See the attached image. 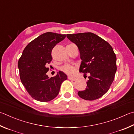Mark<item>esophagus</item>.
Wrapping results in <instances>:
<instances>
[{
	"instance_id": "34e87169",
	"label": "esophagus",
	"mask_w": 134,
	"mask_h": 134,
	"mask_svg": "<svg viewBox=\"0 0 134 134\" xmlns=\"http://www.w3.org/2000/svg\"><path fill=\"white\" fill-rule=\"evenodd\" d=\"M68 79L70 80H72V81H75V80H77V78H76V77H70V76L68 77Z\"/></svg>"
}]
</instances>
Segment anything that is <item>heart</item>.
<instances>
[{"mask_svg": "<svg viewBox=\"0 0 134 134\" xmlns=\"http://www.w3.org/2000/svg\"><path fill=\"white\" fill-rule=\"evenodd\" d=\"M61 70H62L63 72H64L65 73L69 75L74 74L75 72V71H76L75 67L70 64H66L64 65L63 67H62V68H61Z\"/></svg>", "mask_w": 134, "mask_h": 134, "instance_id": "b5f03b06", "label": "heart"}]
</instances>
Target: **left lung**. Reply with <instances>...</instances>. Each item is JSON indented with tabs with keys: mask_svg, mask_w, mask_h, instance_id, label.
<instances>
[{
	"mask_svg": "<svg viewBox=\"0 0 134 134\" xmlns=\"http://www.w3.org/2000/svg\"><path fill=\"white\" fill-rule=\"evenodd\" d=\"M67 37L80 50L82 60L80 72L88 75L87 88L78 92V95L86 100L99 98L108 91L115 77L116 57L113 47L91 32L67 34Z\"/></svg>",
	"mask_w": 134,
	"mask_h": 134,
	"instance_id": "left-lung-1",
	"label": "left lung"
}]
</instances>
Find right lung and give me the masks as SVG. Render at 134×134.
<instances>
[{"instance_id": "right-lung-1", "label": "right lung", "mask_w": 134, "mask_h": 134, "mask_svg": "<svg viewBox=\"0 0 134 134\" xmlns=\"http://www.w3.org/2000/svg\"><path fill=\"white\" fill-rule=\"evenodd\" d=\"M65 35L47 32L29 43L18 62L20 78L29 95L36 100L47 102L59 94L61 85L67 79V75L59 71L49 78L46 74L48 64L53 60L52 51Z\"/></svg>"}]
</instances>
